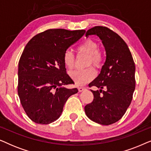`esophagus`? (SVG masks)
Wrapping results in <instances>:
<instances>
[{
    "instance_id": "esophagus-1",
    "label": "esophagus",
    "mask_w": 151,
    "mask_h": 151,
    "mask_svg": "<svg viewBox=\"0 0 151 151\" xmlns=\"http://www.w3.org/2000/svg\"><path fill=\"white\" fill-rule=\"evenodd\" d=\"M78 91H79L80 92L84 91L86 90V87H83V86H78Z\"/></svg>"
}]
</instances>
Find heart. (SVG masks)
I'll return each mask as SVG.
<instances>
[{"label":"heart","instance_id":"heart-1","mask_svg":"<svg viewBox=\"0 0 151 151\" xmlns=\"http://www.w3.org/2000/svg\"><path fill=\"white\" fill-rule=\"evenodd\" d=\"M78 54L88 55L86 67L93 65L96 69L102 67L104 63V55L99 49V45L96 40L86 39L78 47ZM64 65L67 69H72L74 67L76 58L71 51L67 49L63 53ZM70 76L78 85H82L91 81L95 77V71L93 67H88L83 70H75L70 73Z\"/></svg>","mask_w":151,"mask_h":151}]
</instances>
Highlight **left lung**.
<instances>
[{"instance_id":"1","label":"left lung","mask_w":151,"mask_h":151,"mask_svg":"<svg viewBox=\"0 0 151 151\" xmlns=\"http://www.w3.org/2000/svg\"><path fill=\"white\" fill-rule=\"evenodd\" d=\"M97 35L106 50V60L99 76L88 84L100 90L91 91L93 100L84 107L86 116L102 125L119 120L131 104L135 88V66L127 43L106 27L89 29L86 36ZM105 88V90H102Z\"/></svg>"}]
</instances>
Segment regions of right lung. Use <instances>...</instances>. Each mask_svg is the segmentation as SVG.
<instances>
[{"mask_svg":"<svg viewBox=\"0 0 151 151\" xmlns=\"http://www.w3.org/2000/svg\"><path fill=\"white\" fill-rule=\"evenodd\" d=\"M85 30L50 29L33 37L18 63V93L27 116L40 124L56 120L67 99L78 93L66 71L63 53L82 38Z\"/></svg>","mask_w":151,"mask_h":151,"instance_id":"right-lung-1","label":"right lung"}]
</instances>
